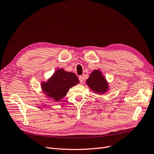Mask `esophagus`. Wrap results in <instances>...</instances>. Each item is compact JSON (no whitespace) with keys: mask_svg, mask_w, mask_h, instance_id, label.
Returning <instances> with one entry per match:
<instances>
[{"mask_svg":"<svg viewBox=\"0 0 154 154\" xmlns=\"http://www.w3.org/2000/svg\"><path fill=\"white\" fill-rule=\"evenodd\" d=\"M79 81H80V83L82 84L83 82H84V78H83V77L82 76H79Z\"/></svg>","mask_w":154,"mask_h":154,"instance_id":"34e87169","label":"esophagus"}]
</instances>
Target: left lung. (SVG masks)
I'll return each instance as SVG.
<instances>
[{
  "label": "left lung",
  "mask_w": 154,
  "mask_h": 154,
  "mask_svg": "<svg viewBox=\"0 0 154 154\" xmlns=\"http://www.w3.org/2000/svg\"><path fill=\"white\" fill-rule=\"evenodd\" d=\"M88 86L96 93H106L109 89V84L100 70H94L86 81Z\"/></svg>",
  "instance_id": "obj_1"
}]
</instances>
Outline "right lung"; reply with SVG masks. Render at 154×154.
Listing matches in <instances>:
<instances>
[{"label":"right lung","instance_id":"obj_1","mask_svg":"<svg viewBox=\"0 0 154 154\" xmlns=\"http://www.w3.org/2000/svg\"><path fill=\"white\" fill-rule=\"evenodd\" d=\"M79 83L78 77L73 72H66L64 69L58 70L47 82H42L43 92L48 97L59 101L65 96L69 89Z\"/></svg>","mask_w":154,"mask_h":154}]
</instances>
